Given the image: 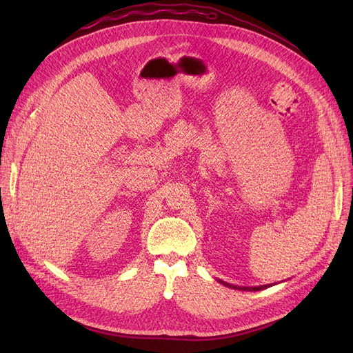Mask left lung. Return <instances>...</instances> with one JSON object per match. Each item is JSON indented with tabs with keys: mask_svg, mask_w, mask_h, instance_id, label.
<instances>
[{
	"mask_svg": "<svg viewBox=\"0 0 353 353\" xmlns=\"http://www.w3.org/2000/svg\"><path fill=\"white\" fill-rule=\"evenodd\" d=\"M265 287H266V285H265ZM234 288H237V287H234ZM261 288H263V285H262V287H253L252 290H261ZM244 290H250V288H245V287H244Z\"/></svg>",
	"mask_w": 353,
	"mask_h": 353,
	"instance_id": "left-lung-1",
	"label": "left lung"
}]
</instances>
